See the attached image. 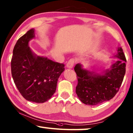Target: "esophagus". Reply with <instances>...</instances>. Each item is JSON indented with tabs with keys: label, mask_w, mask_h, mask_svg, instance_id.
Returning a JSON list of instances; mask_svg holds the SVG:
<instances>
[{
	"label": "esophagus",
	"mask_w": 133,
	"mask_h": 133,
	"mask_svg": "<svg viewBox=\"0 0 133 133\" xmlns=\"http://www.w3.org/2000/svg\"><path fill=\"white\" fill-rule=\"evenodd\" d=\"M76 59H71L70 60L66 63V67L68 68H72L73 66H74V63L76 62Z\"/></svg>",
	"instance_id": "obj_1"
}]
</instances>
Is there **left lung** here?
Segmentation results:
<instances>
[{"label": "left lung", "instance_id": "1", "mask_svg": "<svg viewBox=\"0 0 133 133\" xmlns=\"http://www.w3.org/2000/svg\"><path fill=\"white\" fill-rule=\"evenodd\" d=\"M114 57L120 60L98 73L95 70L84 69L80 63L75 66L78 80L76 92L83 103L89 105L99 104L113 98L118 92L126 70L127 61L122 48H118Z\"/></svg>", "mask_w": 133, "mask_h": 133}]
</instances>
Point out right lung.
<instances>
[{
    "label": "right lung",
    "instance_id": "right-lung-1",
    "mask_svg": "<svg viewBox=\"0 0 133 133\" xmlns=\"http://www.w3.org/2000/svg\"><path fill=\"white\" fill-rule=\"evenodd\" d=\"M35 37V29H31L18 39L13 50L11 74L15 86L25 99L43 103L56 92L65 65L35 54L29 45Z\"/></svg>",
    "mask_w": 133,
    "mask_h": 133
}]
</instances>
